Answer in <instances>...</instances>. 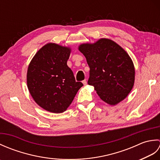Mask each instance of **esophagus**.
<instances>
[{
    "mask_svg": "<svg viewBox=\"0 0 160 160\" xmlns=\"http://www.w3.org/2000/svg\"><path fill=\"white\" fill-rule=\"evenodd\" d=\"M82 83H83L84 85H87V80H84L82 81Z\"/></svg>",
    "mask_w": 160,
    "mask_h": 160,
    "instance_id": "1",
    "label": "esophagus"
}]
</instances>
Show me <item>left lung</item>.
<instances>
[{
  "instance_id": "1",
  "label": "left lung",
  "mask_w": 160,
  "mask_h": 160,
  "mask_svg": "<svg viewBox=\"0 0 160 160\" xmlns=\"http://www.w3.org/2000/svg\"><path fill=\"white\" fill-rule=\"evenodd\" d=\"M90 68L88 84L105 102L115 105L127 98L135 81L134 64L126 51L113 40L101 38L79 46Z\"/></svg>"
}]
</instances>
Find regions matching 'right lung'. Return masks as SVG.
Instances as JSON below:
<instances>
[{"instance_id":"obj_1","label":"right lung","mask_w":160,"mask_h":160,"mask_svg":"<svg viewBox=\"0 0 160 160\" xmlns=\"http://www.w3.org/2000/svg\"><path fill=\"white\" fill-rule=\"evenodd\" d=\"M70 53L69 47L48 43L29 64L27 83L29 93L40 107L52 113L66 111L83 86L76 82L67 64Z\"/></svg>"}]
</instances>
